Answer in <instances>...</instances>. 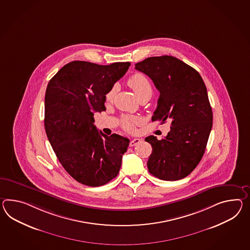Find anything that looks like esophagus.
<instances>
[{
	"label": "esophagus",
	"instance_id": "esophagus-1",
	"mask_svg": "<svg viewBox=\"0 0 250 250\" xmlns=\"http://www.w3.org/2000/svg\"><path fill=\"white\" fill-rule=\"evenodd\" d=\"M140 142L141 139H139V138H134V139H133V140L130 141V143H129V146H136L137 144H139Z\"/></svg>",
	"mask_w": 250,
	"mask_h": 250
}]
</instances>
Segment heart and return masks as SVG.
Listing matches in <instances>:
<instances>
[{
	"label": "heart",
	"mask_w": 250,
	"mask_h": 250,
	"mask_svg": "<svg viewBox=\"0 0 250 250\" xmlns=\"http://www.w3.org/2000/svg\"><path fill=\"white\" fill-rule=\"evenodd\" d=\"M127 84L133 90H134L136 97L139 98H142L143 96L151 94L152 95V85L150 81L148 80L146 77L142 73H135L129 78L127 81ZM116 87L114 85L109 91L106 93L105 95V100L107 102H110L115 94H116ZM141 119L139 117L134 116H124L121 118V124L125 130L128 132H134L135 125L140 124Z\"/></svg>",
	"instance_id": "obj_1"
}]
</instances>
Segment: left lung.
<instances>
[{"mask_svg":"<svg viewBox=\"0 0 250 250\" xmlns=\"http://www.w3.org/2000/svg\"><path fill=\"white\" fill-rule=\"evenodd\" d=\"M160 92L152 121L171 120L164 139L146 138L152 147L147 162L149 172L164 181L188 176L204 154L212 128V110L201 75L172 56L147 58L135 64Z\"/></svg>","mask_w":250,"mask_h":250,"instance_id":"1","label":"left lung"}]
</instances>
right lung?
<instances>
[{
	"label": "right lung",
	"mask_w": 250,
	"mask_h": 250,
	"mask_svg": "<svg viewBox=\"0 0 250 250\" xmlns=\"http://www.w3.org/2000/svg\"><path fill=\"white\" fill-rule=\"evenodd\" d=\"M130 62L98 65L75 61L49 80L45 95L44 125L63 168L77 182L98 187L116 178L129 139L98 132L94 113L105 110V95Z\"/></svg>",
	"instance_id": "1"
}]
</instances>
